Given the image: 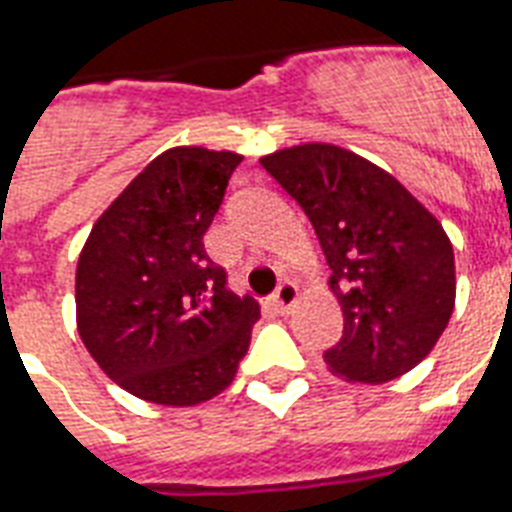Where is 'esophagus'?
<instances>
[{
    "label": "esophagus",
    "instance_id": "1",
    "mask_svg": "<svg viewBox=\"0 0 512 512\" xmlns=\"http://www.w3.org/2000/svg\"><path fill=\"white\" fill-rule=\"evenodd\" d=\"M295 303H297V287L292 284V281H281L279 287H276V292L271 295V305L279 313H287Z\"/></svg>",
    "mask_w": 512,
    "mask_h": 512
}]
</instances>
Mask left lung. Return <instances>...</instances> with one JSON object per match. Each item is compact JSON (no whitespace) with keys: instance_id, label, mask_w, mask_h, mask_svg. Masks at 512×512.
<instances>
[{"instance_id":"obj_1","label":"left lung","mask_w":512,"mask_h":512,"mask_svg":"<svg viewBox=\"0 0 512 512\" xmlns=\"http://www.w3.org/2000/svg\"><path fill=\"white\" fill-rule=\"evenodd\" d=\"M300 204L329 263L342 337L324 364L388 382L420 364L454 311V249L396 177L345 148L311 143L260 159Z\"/></svg>"}]
</instances>
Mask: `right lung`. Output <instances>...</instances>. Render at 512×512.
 Listing matches in <instances>:
<instances>
[{"instance_id":"obj_1","label":"right lung","mask_w":512,"mask_h":512,"mask_svg":"<svg viewBox=\"0 0 512 512\" xmlns=\"http://www.w3.org/2000/svg\"><path fill=\"white\" fill-rule=\"evenodd\" d=\"M239 154L172 148L100 215L76 265L79 335L132 396L193 406L236 377L260 308L204 252Z\"/></svg>"}]
</instances>
